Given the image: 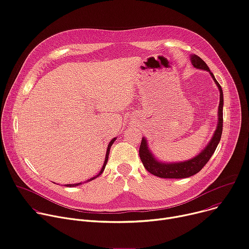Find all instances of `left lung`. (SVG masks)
I'll use <instances>...</instances> for the list:
<instances>
[{"label":"left lung","instance_id":"8db88e82","mask_svg":"<svg viewBox=\"0 0 249 249\" xmlns=\"http://www.w3.org/2000/svg\"><path fill=\"white\" fill-rule=\"evenodd\" d=\"M191 62L196 69L209 71L218 88L219 105H218V111H217L216 129L214 130L213 137L211 138L208 145L201 150L200 153H198L196 157L192 158V159H189L183 162L167 163V162H162L161 160H158L155 157V155L152 153V151L150 150L147 139L143 137L140 145V150H139L140 159L144 167L146 168V170L156 177H160L164 178H189L196 175L209 162L221 138L222 109H223V93H222L221 86L216 81L215 77L210 71L207 63L199 56H197L196 54H191Z\"/></svg>","mask_w":249,"mask_h":249}]
</instances>
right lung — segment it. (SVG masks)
<instances>
[{
    "label": "right lung",
    "mask_w": 249,
    "mask_h": 249,
    "mask_svg": "<svg viewBox=\"0 0 249 249\" xmlns=\"http://www.w3.org/2000/svg\"><path fill=\"white\" fill-rule=\"evenodd\" d=\"M115 140H116V138H113L110 142H109V144H108V147H107V150H106V155H105V160H104V164H103V166H102V168H101V170H100V172L96 175V176H94V177H92V178H90L89 179H87L86 182H90V180H92V179H94V178H96L97 177H99L102 173H103V171H104V169H105V167H106V164H107V162H108V157H109V152H110V148H111V146H112V144L115 142ZM82 183L80 182V183H77V184H67V185H64L65 187H70V188H71V187H77V186H79V185H81Z\"/></svg>",
    "instance_id": "right-lung-1"
}]
</instances>
